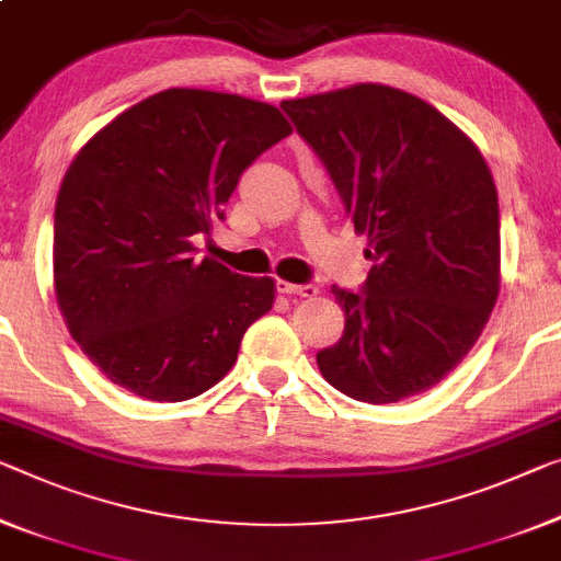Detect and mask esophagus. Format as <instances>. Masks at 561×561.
Instances as JSON below:
<instances>
[{
	"label": "esophagus",
	"instance_id": "esophagus-1",
	"mask_svg": "<svg viewBox=\"0 0 561 561\" xmlns=\"http://www.w3.org/2000/svg\"><path fill=\"white\" fill-rule=\"evenodd\" d=\"M278 293H286V296H300V298H313L318 288L310 286V283H306V286H296V283H288V280H278Z\"/></svg>",
	"mask_w": 561,
	"mask_h": 561
}]
</instances>
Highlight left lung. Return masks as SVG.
I'll list each match as a JSON object with an SVG mask.
<instances>
[{"instance_id": "obj_1", "label": "left lung", "mask_w": 561, "mask_h": 561, "mask_svg": "<svg viewBox=\"0 0 561 561\" xmlns=\"http://www.w3.org/2000/svg\"><path fill=\"white\" fill-rule=\"evenodd\" d=\"M323 160L374 261L364 293L333 286L346 329L318 351L341 393L396 403L461 364L499 298V201L484 154L416 94L360 82L283 100Z\"/></svg>"}]
</instances>
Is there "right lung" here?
Here are the masks:
<instances>
[{"instance_id": "1", "label": "right lung", "mask_w": 561, "mask_h": 561, "mask_svg": "<svg viewBox=\"0 0 561 561\" xmlns=\"http://www.w3.org/2000/svg\"><path fill=\"white\" fill-rule=\"evenodd\" d=\"M290 135L268 102L172 88L92 135L55 205V293L72 339L112 383L150 401L213 389L248 325L268 313L273 278L193 257V236L257 154Z\"/></svg>"}]
</instances>
